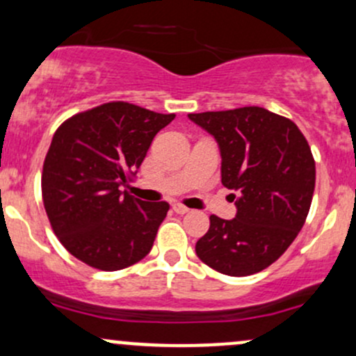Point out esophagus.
I'll use <instances>...</instances> for the list:
<instances>
[{
  "label": "esophagus",
  "instance_id": "esophagus-1",
  "mask_svg": "<svg viewBox=\"0 0 356 356\" xmlns=\"http://www.w3.org/2000/svg\"><path fill=\"white\" fill-rule=\"evenodd\" d=\"M173 210L177 213H179V216H183V213H188L190 212V209L185 207V205H181V204H175L173 205Z\"/></svg>",
  "mask_w": 356,
  "mask_h": 356
}]
</instances>
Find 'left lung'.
<instances>
[{
	"label": "left lung",
	"mask_w": 356,
	"mask_h": 356,
	"mask_svg": "<svg viewBox=\"0 0 356 356\" xmlns=\"http://www.w3.org/2000/svg\"><path fill=\"white\" fill-rule=\"evenodd\" d=\"M220 149V177L234 190L236 217L210 216L195 244L197 256L219 273L246 277L285 253L307 219L316 163L304 134L289 118L261 106L190 113Z\"/></svg>",
	"instance_id": "left-lung-1"
}]
</instances>
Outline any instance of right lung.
Returning a JSON list of instances; mask_svg holds the SVG:
<instances>
[{
	"instance_id": "right-lung-1",
	"label": "right lung",
	"mask_w": 356,
	"mask_h": 356,
	"mask_svg": "<svg viewBox=\"0 0 356 356\" xmlns=\"http://www.w3.org/2000/svg\"><path fill=\"white\" fill-rule=\"evenodd\" d=\"M173 118L110 102L76 113L56 131L42 171V198L56 236L79 261L115 271L151 251L170 205L139 200L122 186Z\"/></svg>"
}]
</instances>
